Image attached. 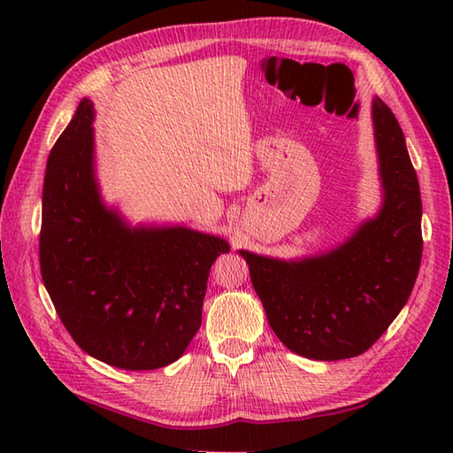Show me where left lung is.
Instances as JSON below:
<instances>
[{"instance_id": "left-lung-1", "label": "left lung", "mask_w": 453, "mask_h": 453, "mask_svg": "<svg viewBox=\"0 0 453 453\" xmlns=\"http://www.w3.org/2000/svg\"><path fill=\"white\" fill-rule=\"evenodd\" d=\"M381 202L344 242L296 258L239 249L274 334L311 360L365 352L405 307L422 257L417 173L395 114L372 99Z\"/></svg>"}]
</instances>
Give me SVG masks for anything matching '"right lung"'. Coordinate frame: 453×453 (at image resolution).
I'll use <instances>...</instances> for the list:
<instances>
[{
  "label": "right lung",
  "instance_id": "obj_1",
  "mask_svg": "<svg viewBox=\"0 0 453 453\" xmlns=\"http://www.w3.org/2000/svg\"><path fill=\"white\" fill-rule=\"evenodd\" d=\"M95 109L81 99L48 156L41 273L58 315L93 358L122 370L179 360L202 323L224 237L179 224H132L103 198Z\"/></svg>",
  "mask_w": 453,
  "mask_h": 453
}]
</instances>
